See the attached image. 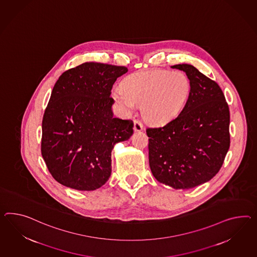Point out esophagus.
Listing matches in <instances>:
<instances>
[{"mask_svg": "<svg viewBox=\"0 0 257 257\" xmlns=\"http://www.w3.org/2000/svg\"><path fill=\"white\" fill-rule=\"evenodd\" d=\"M134 132H141L144 130V125L138 121V120H134Z\"/></svg>", "mask_w": 257, "mask_h": 257, "instance_id": "1", "label": "esophagus"}]
</instances>
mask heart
<instances>
[{
    "instance_id": "1",
    "label": "heart",
    "mask_w": 257,
    "mask_h": 257,
    "mask_svg": "<svg viewBox=\"0 0 257 257\" xmlns=\"http://www.w3.org/2000/svg\"><path fill=\"white\" fill-rule=\"evenodd\" d=\"M190 80L182 72L141 71L127 75L112 97L127 112L142 106L145 118L155 125H166L176 118L188 99Z\"/></svg>"
}]
</instances>
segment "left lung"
<instances>
[{
    "instance_id": "obj_1",
    "label": "left lung",
    "mask_w": 257,
    "mask_h": 257,
    "mask_svg": "<svg viewBox=\"0 0 257 257\" xmlns=\"http://www.w3.org/2000/svg\"><path fill=\"white\" fill-rule=\"evenodd\" d=\"M186 73L191 90L170 123L148 127L149 165L159 183L190 189L214 177L229 149V109L217 83L190 64L171 66Z\"/></svg>"
}]
</instances>
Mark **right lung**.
Here are the masks:
<instances>
[{"instance_id":"obj_1","label":"right lung","mask_w":257,"mask_h":257,"mask_svg":"<svg viewBox=\"0 0 257 257\" xmlns=\"http://www.w3.org/2000/svg\"><path fill=\"white\" fill-rule=\"evenodd\" d=\"M127 68L85 62L59 76L42 123V156L59 184L101 187L112 173V150L133 134L132 120L113 116L112 85Z\"/></svg>"}]
</instances>
